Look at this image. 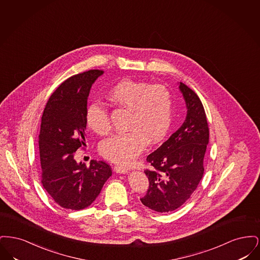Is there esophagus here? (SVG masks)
Instances as JSON below:
<instances>
[{
	"label": "esophagus",
	"instance_id": "34e87169",
	"mask_svg": "<svg viewBox=\"0 0 260 260\" xmlns=\"http://www.w3.org/2000/svg\"><path fill=\"white\" fill-rule=\"evenodd\" d=\"M114 171L118 173H127L128 169L126 167H124V166L117 165V166H114Z\"/></svg>",
	"mask_w": 260,
	"mask_h": 260
}]
</instances>
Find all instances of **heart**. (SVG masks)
Instances as JSON below:
<instances>
[{"label":"heart","instance_id":"1","mask_svg":"<svg viewBox=\"0 0 260 260\" xmlns=\"http://www.w3.org/2000/svg\"><path fill=\"white\" fill-rule=\"evenodd\" d=\"M108 98L114 104L131 110L128 132L104 140L100 154L118 164H129L145 149L147 143L161 142L170 131L173 118V99L168 87L146 82L123 80L112 87ZM87 126L99 136L112 129L107 106L99 101L90 103L86 111Z\"/></svg>","mask_w":260,"mask_h":260}]
</instances>
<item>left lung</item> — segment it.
<instances>
[{
	"instance_id": "obj_1",
	"label": "left lung",
	"mask_w": 260,
	"mask_h": 260,
	"mask_svg": "<svg viewBox=\"0 0 260 260\" xmlns=\"http://www.w3.org/2000/svg\"><path fill=\"white\" fill-rule=\"evenodd\" d=\"M179 88L185 99L187 116L183 124L147 156L151 169L144 171L149 180L141 203L158 212H170L189 200L204 174V158L210 131L206 112L198 95L185 84Z\"/></svg>"
}]
</instances>
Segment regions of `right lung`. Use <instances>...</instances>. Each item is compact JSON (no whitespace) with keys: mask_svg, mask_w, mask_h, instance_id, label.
<instances>
[{"mask_svg":"<svg viewBox=\"0 0 260 260\" xmlns=\"http://www.w3.org/2000/svg\"><path fill=\"white\" fill-rule=\"evenodd\" d=\"M102 70H88L64 81L50 95L39 135L41 182L66 210H83L99 196L111 176V167L91 160L77 164L74 153L86 146V111L90 87Z\"/></svg>","mask_w":260,"mask_h":260,"instance_id":"1","label":"right lung"}]
</instances>
